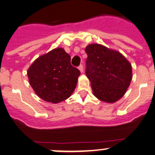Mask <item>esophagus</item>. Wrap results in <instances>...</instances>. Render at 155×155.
<instances>
[{"mask_svg":"<svg viewBox=\"0 0 155 155\" xmlns=\"http://www.w3.org/2000/svg\"><path fill=\"white\" fill-rule=\"evenodd\" d=\"M79 71H80L81 73L83 72L84 69H83V65H82V64H80V65L79 66Z\"/></svg>","mask_w":155,"mask_h":155,"instance_id":"esophagus-1","label":"esophagus"}]
</instances>
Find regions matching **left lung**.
I'll return each instance as SVG.
<instances>
[{"instance_id":"1","label":"left lung","mask_w":155,"mask_h":155,"mask_svg":"<svg viewBox=\"0 0 155 155\" xmlns=\"http://www.w3.org/2000/svg\"><path fill=\"white\" fill-rule=\"evenodd\" d=\"M86 76L94 96L101 101L114 103L125 94L132 78V65L117 51L100 44L85 48Z\"/></svg>"}]
</instances>
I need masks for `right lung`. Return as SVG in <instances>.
Segmentation results:
<instances>
[{
	"instance_id": "obj_1",
	"label": "right lung",
	"mask_w": 155,
	"mask_h": 155,
	"mask_svg": "<svg viewBox=\"0 0 155 155\" xmlns=\"http://www.w3.org/2000/svg\"><path fill=\"white\" fill-rule=\"evenodd\" d=\"M30 85L44 101L57 104L71 96L80 71L71 65V56L62 48L40 56L27 71Z\"/></svg>"
}]
</instances>
